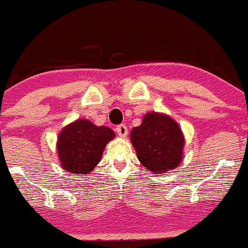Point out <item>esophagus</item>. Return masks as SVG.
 Instances as JSON below:
<instances>
[{
    "mask_svg": "<svg viewBox=\"0 0 248 248\" xmlns=\"http://www.w3.org/2000/svg\"><path fill=\"white\" fill-rule=\"evenodd\" d=\"M116 133H118L120 138H125L126 134H128V128L124 124H120V125L116 126Z\"/></svg>",
    "mask_w": 248,
    "mask_h": 248,
    "instance_id": "34e87169",
    "label": "esophagus"
}]
</instances>
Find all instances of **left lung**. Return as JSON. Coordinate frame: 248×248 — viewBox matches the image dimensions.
I'll list each match as a JSON object with an SVG mask.
<instances>
[{
  "label": "left lung",
  "mask_w": 248,
  "mask_h": 248,
  "mask_svg": "<svg viewBox=\"0 0 248 248\" xmlns=\"http://www.w3.org/2000/svg\"><path fill=\"white\" fill-rule=\"evenodd\" d=\"M139 162L153 174L169 173L181 166L186 139L178 123L167 114L150 111L130 132Z\"/></svg>",
  "instance_id": "left-lung-1"
}]
</instances>
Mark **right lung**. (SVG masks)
I'll return each mask as SVG.
<instances>
[{
    "label": "right lung",
    "mask_w": 248,
    "mask_h": 248,
    "mask_svg": "<svg viewBox=\"0 0 248 248\" xmlns=\"http://www.w3.org/2000/svg\"><path fill=\"white\" fill-rule=\"evenodd\" d=\"M114 138L115 133L111 129L95 125L88 119L70 123L61 129L56 141L61 168L69 174H90Z\"/></svg>",
    "instance_id": "add662e5"
}]
</instances>
